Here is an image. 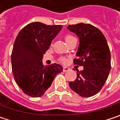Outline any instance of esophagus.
I'll return each mask as SVG.
<instances>
[{
  "label": "esophagus",
  "instance_id": "34e87169",
  "mask_svg": "<svg viewBox=\"0 0 120 120\" xmlns=\"http://www.w3.org/2000/svg\"><path fill=\"white\" fill-rule=\"evenodd\" d=\"M70 69L68 68H67V67H64L63 68V71L64 72H67V71H68Z\"/></svg>",
  "mask_w": 120,
  "mask_h": 120
}]
</instances>
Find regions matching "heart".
<instances>
[{"label":"heart","instance_id":"obj_1","mask_svg":"<svg viewBox=\"0 0 120 120\" xmlns=\"http://www.w3.org/2000/svg\"><path fill=\"white\" fill-rule=\"evenodd\" d=\"M75 39V38L72 35H70V34H68V35H65V41H66V42L68 44L70 41H71L72 39ZM59 61L60 62H61V63H63V64H66L67 63V61H68V59L66 58V57H64V56H61V57H60L59 59Z\"/></svg>","mask_w":120,"mask_h":120}]
</instances>
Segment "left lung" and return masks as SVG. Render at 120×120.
Returning <instances> with one entry per match:
<instances>
[{
  "label": "left lung",
  "mask_w": 120,
  "mask_h": 120,
  "mask_svg": "<svg viewBox=\"0 0 120 120\" xmlns=\"http://www.w3.org/2000/svg\"><path fill=\"white\" fill-rule=\"evenodd\" d=\"M68 29L79 38L80 44L74 64L83 66L77 70L75 81L69 82L74 92L82 97L98 94L105 85L111 70V52L107 39L96 26L85 23L69 25Z\"/></svg>",
  "instance_id": "obj_1"
}]
</instances>
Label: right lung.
Listing matches in <instances>:
<instances>
[{"mask_svg":"<svg viewBox=\"0 0 120 120\" xmlns=\"http://www.w3.org/2000/svg\"><path fill=\"white\" fill-rule=\"evenodd\" d=\"M62 29L61 25L31 22L25 26L15 39L11 52V68L15 81L22 91L33 98L44 94L62 66H44L43 55Z\"/></svg>","mask_w":120,"mask_h":120,"instance_id":"1","label":"right lung"}]
</instances>
